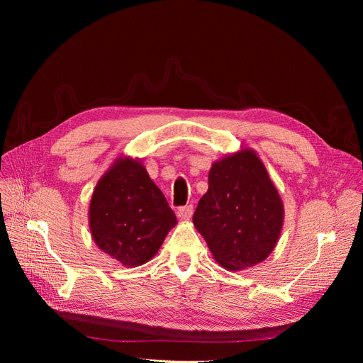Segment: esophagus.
<instances>
[{"label":"esophagus","instance_id":"1","mask_svg":"<svg viewBox=\"0 0 363 363\" xmlns=\"http://www.w3.org/2000/svg\"><path fill=\"white\" fill-rule=\"evenodd\" d=\"M194 213V207L192 206H183V207H179L177 211V216L180 219H189Z\"/></svg>","mask_w":363,"mask_h":363}]
</instances>
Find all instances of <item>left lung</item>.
<instances>
[{"mask_svg":"<svg viewBox=\"0 0 363 363\" xmlns=\"http://www.w3.org/2000/svg\"><path fill=\"white\" fill-rule=\"evenodd\" d=\"M283 219L281 196L265 164L255 150L240 148L212 163L192 221L219 265L240 271L271 255Z\"/></svg>","mask_w":363,"mask_h":363,"instance_id":"1","label":"left lung"}]
</instances>
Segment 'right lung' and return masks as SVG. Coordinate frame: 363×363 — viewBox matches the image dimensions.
<instances>
[{
  "label": "right lung",
  "mask_w": 363,
  "mask_h": 363,
  "mask_svg": "<svg viewBox=\"0 0 363 363\" xmlns=\"http://www.w3.org/2000/svg\"><path fill=\"white\" fill-rule=\"evenodd\" d=\"M177 224L167 199L139 159L119 156L98 180L89 204L94 242L123 267L155 257Z\"/></svg>",
  "instance_id": "add662e5"
}]
</instances>
